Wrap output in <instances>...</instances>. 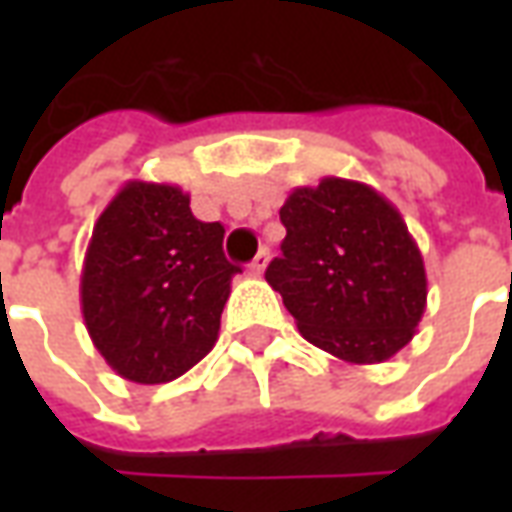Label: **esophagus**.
<instances>
[{"label":"esophagus","instance_id":"esophagus-1","mask_svg":"<svg viewBox=\"0 0 512 512\" xmlns=\"http://www.w3.org/2000/svg\"><path fill=\"white\" fill-rule=\"evenodd\" d=\"M268 260H271V252H268V246H263V249H260V252L255 255V260L249 263V274H252V277H263Z\"/></svg>","mask_w":512,"mask_h":512}]
</instances>
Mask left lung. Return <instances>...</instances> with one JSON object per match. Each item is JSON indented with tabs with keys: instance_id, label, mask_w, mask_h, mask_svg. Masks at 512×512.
<instances>
[{
	"instance_id": "8db88e82",
	"label": "left lung",
	"mask_w": 512,
	"mask_h": 512,
	"mask_svg": "<svg viewBox=\"0 0 512 512\" xmlns=\"http://www.w3.org/2000/svg\"><path fill=\"white\" fill-rule=\"evenodd\" d=\"M282 255L266 279L301 337L351 365H378L411 343L428 304L417 241L384 194L323 178L279 208Z\"/></svg>"
}]
</instances>
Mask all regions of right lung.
<instances>
[{
	"label": "right lung",
	"instance_id": "1",
	"mask_svg": "<svg viewBox=\"0 0 512 512\" xmlns=\"http://www.w3.org/2000/svg\"><path fill=\"white\" fill-rule=\"evenodd\" d=\"M222 241V224L194 219L178 186L128 180L112 197L79 290L90 340L117 376L167 384L211 351L241 271Z\"/></svg>",
	"mask_w": 512,
	"mask_h": 512
}]
</instances>
